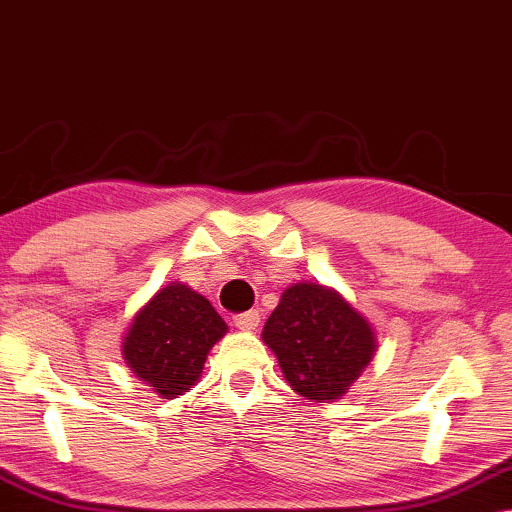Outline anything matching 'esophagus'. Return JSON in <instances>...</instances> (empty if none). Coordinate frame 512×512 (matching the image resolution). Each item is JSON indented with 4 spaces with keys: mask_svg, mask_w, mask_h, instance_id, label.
<instances>
[{
    "mask_svg": "<svg viewBox=\"0 0 512 512\" xmlns=\"http://www.w3.org/2000/svg\"><path fill=\"white\" fill-rule=\"evenodd\" d=\"M259 320H262V318H259V311H246V313L236 315L234 325L239 327V329H243V331H253V329H257Z\"/></svg>",
    "mask_w": 512,
    "mask_h": 512,
    "instance_id": "34e87169",
    "label": "esophagus"
}]
</instances>
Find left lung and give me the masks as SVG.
I'll return each instance as SVG.
<instances>
[{
    "label": "left lung",
    "instance_id": "obj_1",
    "mask_svg": "<svg viewBox=\"0 0 512 512\" xmlns=\"http://www.w3.org/2000/svg\"><path fill=\"white\" fill-rule=\"evenodd\" d=\"M262 338L287 383L315 401L343 397L376 350L369 322L336 292L313 283L287 287Z\"/></svg>",
    "mask_w": 512,
    "mask_h": 512
}]
</instances>
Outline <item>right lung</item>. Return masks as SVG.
Here are the masks:
<instances>
[{"mask_svg":"<svg viewBox=\"0 0 512 512\" xmlns=\"http://www.w3.org/2000/svg\"><path fill=\"white\" fill-rule=\"evenodd\" d=\"M211 301L171 283L136 315L122 343L129 369L160 397H176L199 380L208 350L225 336Z\"/></svg>","mask_w":512,"mask_h":512,"instance_id":"obj_1","label":"right lung"}]
</instances>
